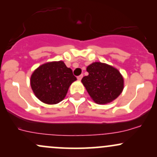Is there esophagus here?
Returning a JSON list of instances; mask_svg holds the SVG:
<instances>
[{
    "label": "esophagus",
    "instance_id": "esophagus-1",
    "mask_svg": "<svg viewBox=\"0 0 157 157\" xmlns=\"http://www.w3.org/2000/svg\"><path fill=\"white\" fill-rule=\"evenodd\" d=\"M82 77H83V75H79V76L77 77V80H82Z\"/></svg>",
    "mask_w": 157,
    "mask_h": 157
}]
</instances>
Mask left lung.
<instances>
[{
  "mask_svg": "<svg viewBox=\"0 0 157 157\" xmlns=\"http://www.w3.org/2000/svg\"><path fill=\"white\" fill-rule=\"evenodd\" d=\"M86 70L89 75L82 77L81 81L95 102L108 103L122 93L123 77L117 69L105 63L96 62L89 65Z\"/></svg>",
  "mask_w": 157,
  "mask_h": 157,
  "instance_id": "left-lung-1",
  "label": "left lung"
}]
</instances>
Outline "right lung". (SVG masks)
<instances>
[{"mask_svg": "<svg viewBox=\"0 0 157 157\" xmlns=\"http://www.w3.org/2000/svg\"><path fill=\"white\" fill-rule=\"evenodd\" d=\"M72 70L63 61L51 62L39 66L31 77V87L35 96L46 104L62 101L74 81Z\"/></svg>", "mask_w": 157, "mask_h": 157, "instance_id": "obj_1", "label": "right lung"}]
</instances>
